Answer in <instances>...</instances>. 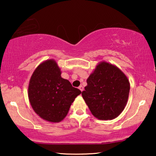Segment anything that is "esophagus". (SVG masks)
Segmentation results:
<instances>
[{"mask_svg":"<svg viewBox=\"0 0 156 156\" xmlns=\"http://www.w3.org/2000/svg\"><path fill=\"white\" fill-rule=\"evenodd\" d=\"M79 89H80V90L81 91H82L83 90H84V87H83V86H82V85L79 87Z\"/></svg>","mask_w":156,"mask_h":156,"instance_id":"obj_1","label":"esophagus"}]
</instances>
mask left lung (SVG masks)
Segmentation results:
<instances>
[{
	"mask_svg": "<svg viewBox=\"0 0 156 156\" xmlns=\"http://www.w3.org/2000/svg\"><path fill=\"white\" fill-rule=\"evenodd\" d=\"M82 95L92 115L99 120H112L126 106L130 83L126 74L112 64L102 61L87 80Z\"/></svg>",
	"mask_w": 156,
	"mask_h": 156,
	"instance_id": "1",
	"label": "left lung"
}]
</instances>
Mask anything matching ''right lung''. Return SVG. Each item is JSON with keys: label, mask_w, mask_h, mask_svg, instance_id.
I'll return each mask as SVG.
<instances>
[{"label": "right lung", "mask_w": 156, "mask_h": 156, "mask_svg": "<svg viewBox=\"0 0 156 156\" xmlns=\"http://www.w3.org/2000/svg\"><path fill=\"white\" fill-rule=\"evenodd\" d=\"M61 69L53 59L37 66L28 86V99L36 114L44 121L59 123L69 112L70 106L82 91L62 78Z\"/></svg>", "instance_id": "add662e5"}]
</instances>
